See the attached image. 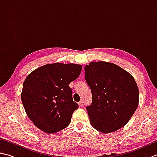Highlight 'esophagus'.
Listing matches in <instances>:
<instances>
[{
    "mask_svg": "<svg viewBox=\"0 0 157 157\" xmlns=\"http://www.w3.org/2000/svg\"><path fill=\"white\" fill-rule=\"evenodd\" d=\"M78 105H79V107H82V106H84V103H83V102H82V101H80V102H78Z\"/></svg>",
    "mask_w": 157,
    "mask_h": 157,
    "instance_id": "obj_1",
    "label": "esophagus"
}]
</instances>
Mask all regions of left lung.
<instances>
[{
  "label": "left lung",
  "mask_w": 157,
  "mask_h": 157,
  "mask_svg": "<svg viewBox=\"0 0 157 157\" xmlns=\"http://www.w3.org/2000/svg\"><path fill=\"white\" fill-rule=\"evenodd\" d=\"M85 79L92 94L86 107L90 123L98 132L109 134L124 126L139 102V90L133 76L114 63L90 62Z\"/></svg>",
  "instance_id": "1"
}]
</instances>
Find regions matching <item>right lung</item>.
<instances>
[{
	"instance_id": "right-lung-1",
	"label": "right lung",
	"mask_w": 157,
	"mask_h": 157,
	"mask_svg": "<svg viewBox=\"0 0 157 157\" xmlns=\"http://www.w3.org/2000/svg\"><path fill=\"white\" fill-rule=\"evenodd\" d=\"M82 66L61 63L46 64L35 69L25 78L21 94L29 119L48 134L67 128L78 105L73 101L69 86L78 78Z\"/></svg>"
}]
</instances>
